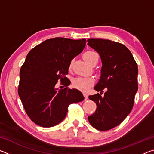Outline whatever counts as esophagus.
Returning a JSON list of instances; mask_svg holds the SVG:
<instances>
[{
	"mask_svg": "<svg viewBox=\"0 0 154 154\" xmlns=\"http://www.w3.org/2000/svg\"><path fill=\"white\" fill-rule=\"evenodd\" d=\"M83 96H84V99H85V100H88V96L87 94L83 93Z\"/></svg>",
	"mask_w": 154,
	"mask_h": 154,
	"instance_id": "34e87169",
	"label": "esophagus"
}]
</instances>
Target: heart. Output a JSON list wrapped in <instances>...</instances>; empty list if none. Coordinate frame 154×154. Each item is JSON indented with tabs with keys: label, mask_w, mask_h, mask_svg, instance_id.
I'll list each match as a JSON object with an SVG mask.
<instances>
[{
	"label": "heart",
	"mask_w": 154,
	"mask_h": 154,
	"mask_svg": "<svg viewBox=\"0 0 154 154\" xmlns=\"http://www.w3.org/2000/svg\"><path fill=\"white\" fill-rule=\"evenodd\" d=\"M83 58L87 63L90 64L91 62L96 58L98 59V54L94 51H85L83 54ZM72 62L70 63V67L71 66ZM94 79L92 77H79L72 80V84L75 88L77 90H79L83 92H86L88 89L94 84Z\"/></svg>",
	"instance_id": "b5f03b06"
}]
</instances>
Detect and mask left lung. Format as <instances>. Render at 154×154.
Segmentation results:
<instances>
[{"mask_svg": "<svg viewBox=\"0 0 154 154\" xmlns=\"http://www.w3.org/2000/svg\"><path fill=\"white\" fill-rule=\"evenodd\" d=\"M88 45L99 54L101 75L94 90L106 92L89 96L96 110L88 120L96 129L109 130L118 126L132 111L138 90V66L130 50L123 44L101 38H90Z\"/></svg>", "mask_w": 154, "mask_h": 154, "instance_id": "1", "label": "left lung"}]
</instances>
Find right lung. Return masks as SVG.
<instances>
[{
    "label": "right lung",
    "instance_id": "right-lung-1",
    "mask_svg": "<svg viewBox=\"0 0 154 154\" xmlns=\"http://www.w3.org/2000/svg\"><path fill=\"white\" fill-rule=\"evenodd\" d=\"M85 43V38L56 37L43 41L28 54L20 69L18 94L36 124L56 126L65 118L71 104L84 99L80 91L68 88L71 82L66 75L71 60L83 51ZM58 80L61 89L57 88Z\"/></svg>",
    "mask_w": 154,
    "mask_h": 154
}]
</instances>
